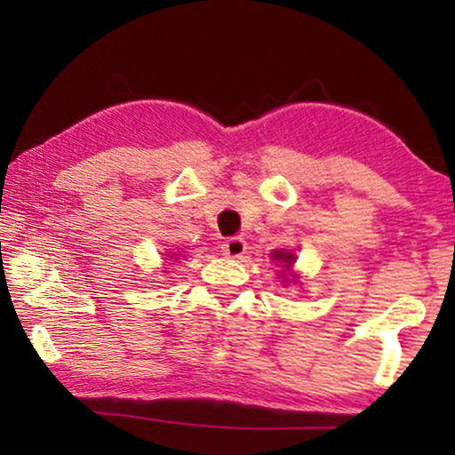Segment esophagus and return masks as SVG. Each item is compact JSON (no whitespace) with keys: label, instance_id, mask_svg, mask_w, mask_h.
Listing matches in <instances>:
<instances>
[{"label":"esophagus","instance_id":"esophagus-1","mask_svg":"<svg viewBox=\"0 0 455 455\" xmlns=\"http://www.w3.org/2000/svg\"><path fill=\"white\" fill-rule=\"evenodd\" d=\"M222 252L230 259H241L246 252V241L241 236L228 238V241H225V244H222Z\"/></svg>","mask_w":455,"mask_h":455}]
</instances>
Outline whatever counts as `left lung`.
<instances>
[{
  "mask_svg": "<svg viewBox=\"0 0 455 455\" xmlns=\"http://www.w3.org/2000/svg\"><path fill=\"white\" fill-rule=\"evenodd\" d=\"M273 259L284 260V263H292V260H295V257L289 255V252H283V251H275V252H273ZM284 267H287V265H284Z\"/></svg>",
  "mask_w": 455,
  "mask_h": 455,
  "instance_id": "left-lung-1",
  "label": "left lung"
}]
</instances>
